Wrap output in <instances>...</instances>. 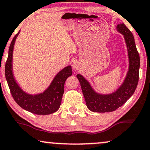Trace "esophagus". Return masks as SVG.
Wrapping results in <instances>:
<instances>
[{
    "instance_id": "obj_1",
    "label": "esophagus",
    "mask_w": 150,
    "mask_h": 150,
    "mask_svg": "<svg viewBox=\"0 0 150 150\" xmlns=\"http://www.w3.org/2000/svg\"><path fill=\"white\" fill-rule=\"evenodd\" d=\"M72 67H73V68H74V69L75 70L78 69V68H79V64H78V62H74L73 64H72Z\"/></svg>"
}]
</instances>
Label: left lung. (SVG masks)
<instances>
[{"label":"left lung","instance_id":"obj_1","mask_svg":"<svg viewBox=\"0 0 150 150\" xmlns=\"http://www.w3.org/2000/svg\"><path fill=\"white\" fill-rule=\"evenodd\" d=\"M117 30L125 37L129 58V68L123 84L117 91L110 95H99L94 91L89 83L81 74L76 76L89 110L97 112H108L115 110L132 97L138 86L139 79L140 56L133 34L124 23L117 26Z\"/></svg>","mask_w":150,"mask_h":150}]
</instances>
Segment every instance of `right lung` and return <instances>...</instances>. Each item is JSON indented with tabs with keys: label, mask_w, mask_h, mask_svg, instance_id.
Listing matches in <instances>:
<instances>
[{
	"label": "right lung",
	"mask_w": 150,
	"mask_h": 150,
	"mask_svg": "<svg viewBox=\"0 0 150 150\" xmlns=\"http://www.w3.org/2000/svg\"><path fill=\"white\" fill-rule=\"evenodd\" d=\"M18 33L13 38L9 48L8 57L5 62V78L14 101L22 108L37 115H49L58 110L64 93L66 79L72 74L71 66L61 70L55 76L49 88L43 93L30 95L24 92L16 84L12 74V62L14 44Z\"/></svg>",
	"instance_id": "add662e5"
}]
</instances>
